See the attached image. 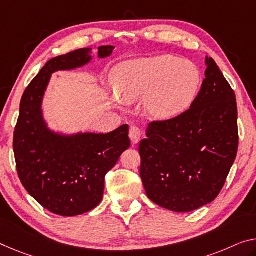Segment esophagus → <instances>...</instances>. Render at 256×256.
<instances>
[{"mask_svg": "<svg viewBox=\"0 0 256 256\" xmlns=\"http://www.w3.org/2000/svg\"><path fill=\"white\" fill-rule=\"evenodd\" d=\"M140 137H142L140 129L138 127H136V126H132L130 129H129V138L132 140V145L138 144L140 140Z\"/></svg>", "mask_w": 256, "mask_h": 256, "instance_id": "obj_1", "label": "esophagus"}]
</instances>
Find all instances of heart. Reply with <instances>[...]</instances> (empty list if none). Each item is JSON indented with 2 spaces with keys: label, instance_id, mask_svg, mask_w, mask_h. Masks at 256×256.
<instances>
[{
  "label": "heart",
  "instance_id": "1",
  "mask_svg": "<svg viewBox=\"0 0 256 256\" xmlns=\"http://www.w3.org/2000/svg\"><path fill=\"white\" fill-rule=\"evenodd\" d=\"M112 82L121 100L137 102L145 97L148 116L170 120L186 111L194 100L202 73L194 62L162 54L118 65L112 72Z\"/></svg>",
  "mask_w": 256,
  "mask_h": 256
}]
</instances>
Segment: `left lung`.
Wrapping results in <instances>:
<instances>
[{"label": "left lung", "instance_id": "1", "mask_svg": "<svg viewBox=\"0 0 256 256\" xmlns=\"http://www.w3.org/2000/svg\"><path fill=\"white\" fill-rule=\"evenodd\" d=\"M190 108L148 124L140 143V178L153 202L186 213L218 196L238 151L237 102L213 58Z\"/></svg>", "mask_w": 256, "mask_h": 256}]
</instances>
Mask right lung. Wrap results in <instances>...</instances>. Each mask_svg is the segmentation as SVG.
Returning a JSON list of instances; mask_svg holds the SVG:
<instances>
[{
	"label": "right lung",
	"instance_id": "add662e5",
	"mask_svg": "<svg viewBox=\"0 0 256 256\" xmlns=\"http://www.w3.org/2000/svg\"><path fill=\"white\" fill-rule=\"evenodd\" d=\"M113 50V46H100L98 58L110 57ZM92 52L78 49L46 62L24 92L14 128V158L24 188L60 216L81 215L100 205L106 172L130 146L128 124L108 134L66 135L51 130L43 116V97L52 73L89 64Z\"/></svg>",
	"mask_w": 256,
	"mask_h": 256
}]
</instances>
